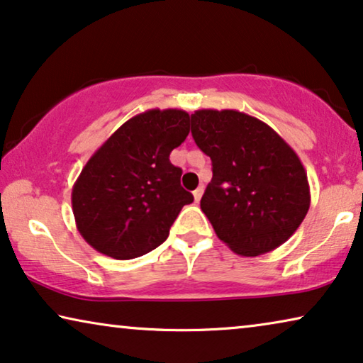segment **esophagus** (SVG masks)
Listing matches in <instances>:
<instances>
[{"label": "esophagus", "instance_id": "34e87169", "mask_svg": "<svg viewBox=\"0 0 363 363\" xmlns=\"http://www.w3.org/2000/svg\"><path fill=\"white\" fill-rule=\"evenodd\" d=\"M202 194H203V189H202V187H197V189H196V191H194V192H192V196H194V201H196V202H199V201H201Z\"/></svg>", "mask_w": 363, "mask_h": 363}]
</instances>
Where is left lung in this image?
Returning <instances> with one entry per match:
<instances>
[{
	"mask_svg": "<svg viewBox=\"0 0 363 363\" xmlns=\"http://www.w3.org/2000/svg\"><path fill=\"white\" fill-rule=\"evenodd\" d=\"M196 145L212 160L201 208L237 255L273 252L293 235L311 206L308 174L272 126L237 110L191 115Z\"/></svg>",
	"mask_w": 363,
	"mask_h": 363,
	"instance_id": "8db88e82",
	"label": "left lung"
}]
</instances>
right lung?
<instances>
[{"label": "right lung", "mask_w": 363, "mask_h": 363, "mask_svg": "<svg viewBox=\"0 0 363 363\" xmlns=\"http://www.w3.org/2000/svg\"><path fill=\"white\" fill-rule=\"evenodd\" d=\"M189 135V113L152 108L133 116L96 150L72 187L82 237L115 259L150 253L194 201L169 155Z\"/></svg>", "instance_id": "1"}]
</instances>
